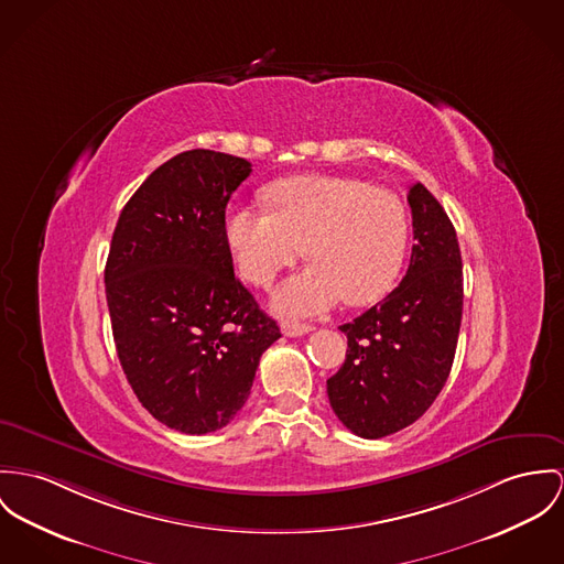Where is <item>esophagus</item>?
Instances as JSON below:
<instances>
[{"instance_id": "34e87169", "label": "esophagus", "mask_w": 564, "mask_h": 564, "mask_svg": "<svg viewBox=\"0 0 564 564\" xmlns=\"http://www.w3.org/2000/svg\"><path fill=\"white\" fill-rule=\"evenodd\" d=\"M281 330H283V335H285V337H303V335L313 330V326H308V324H301V322L283 319V322H281Z\"/></svg>"}]
</instances>
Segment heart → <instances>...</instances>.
Listing matches in <instances>:
<instances>
[{
	"label": "heart",
	"instance_id": "heart-1",
	"mask_svg": "<svg viewBox=\"0 0 564 564\" xmlns=\"http://www.w3.org/2000/svg\"><path fill=\"white\" fill-rule=\"evenodd\" d=\"M263 197L270 210L227 208L223 234L240 274L258 288L301 253L311 260L276 290V308L315 315L341 299L367 304L389 292L408 242V215L392 191L347 175L301 174L272 182Z\"/></svg>",
	"mask_w": 564,
	"mask_h": 564
}]
</instances>
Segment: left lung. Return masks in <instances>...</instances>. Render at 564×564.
Returning <instances> with one entry per match:
<instances>
[{
	"mask_svg": "<svg viewBox=\"0 0 564 564\" xmlns=\"http://www.w3.org/2000/svg\"><path fill=\"white\" fill-rule=\"evenodd\" d=\"M414 247L401 283L346 333L328 399L351 434L378 440L419 421L444 387L459 337L464 272L455 227L421 184L408 191Z\"/></svg>",
	"mask_w": 564,
	"mask_h": 564,
	"instance_id": "8db88e82",
	"label": "left lung"
}]
</instances>
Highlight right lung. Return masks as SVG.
Wrapping results in <instances>:
<instances>
[{
	"instance_id": "add662e5",
	"label": "right lung",
	"mask_w": 564,
	"mask_h": 564,
	"mask_svg": "<svg viewBox=\"0 0 564 564\" xmlns=\"http://www.w3.org/2000/svg\"><path fill=\"white\" fill-rule=\"evenodd\" d=\"M251 163L182 152L134 191L105 265L113 341L130 389L163 425L202 435L245 405L281 330L236 279L223 220Z\"/></svg>"
}]
</instances>
